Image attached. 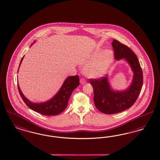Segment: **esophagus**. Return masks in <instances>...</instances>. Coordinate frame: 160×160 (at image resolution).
<instances>
[{
	"mask_svg": "<svg viewBox=\"0 0 160 160\" xmlns=\"http://www.w3.org/2000/svg\"><path fill=\"white\" fill-rule=\"evenodd\" d=\"M80 83H81L82 85H83V84H85V83H87V81H86V80H85V79L81 78V79H80Z\"/></svg>",
	"mask_w": 160,
	"mask_h": 160,
	"instance_id": "esophagus-1",
	"label": "esophagus"
}]
</instances>
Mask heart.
I'll return each mask as SVG.
<instances>
[{"label": "heart", "instance_id": "1", "mask_svg": "<svg viewBox=\"0 0 160 160\" xmlns=\"http://www.w3.org/2000/svg\"><path fill=\"white\" fill-rule=\"evenodd\" d=\"M101 50L94 52L87 61L88 64L84 68L85 75L89 78L102 77L108 69L113 59V52L110 49H106L101 53ZM91 61V62L90 61Z\"/></svg>", "mask_w": 160, "mask_h": 160}]
</instances>
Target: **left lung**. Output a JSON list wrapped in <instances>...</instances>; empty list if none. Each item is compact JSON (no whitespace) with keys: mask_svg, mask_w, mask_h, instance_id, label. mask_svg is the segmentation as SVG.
<instances>
[{"mask_svg":"<svg viewBox=\"0 0 160 160\" xmlns=\"http://www.w3.org/2000/svg\"><path fill=\"white\" fill-rule=\"evenodd\" d=\"M114 57L117 61L124 59L134 73L129 87L124 91H114L111 88L108 77L90 79L94 93L93 101L96 108L103 113L113 114L131 107L141 92L143 85V74L139 61L133 51L126 45L113 39L112 43Z\"/></svg>","mask_w":160,"mask_h":160,"instance_id":"obj_1","label":"left lung"}]
</instances>
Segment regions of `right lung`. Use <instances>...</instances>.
<instances>
[{
    "label": "right lung",
    "mask_w": 160,
    "mask_h": 160,
    "mask_svg": "<svg viewBox=\"0 0 160 160\" xmlns=\"http://www.w3.org/2000/svg\"><path fill=\"white\" fill-rule=\"evenodd\" d=\"M23 57L21 59L19 68L20 67ZM18 71L19 69L18 73ZM79 85V78L78 75L69 76L65 80L61 88H60V89L53 98H52L48 101L41 103H34L31 102V101L28 99L22 93L18 83V87L19 93L21 95V98H22L24 102L26 103V105L29 108L42 115L53 116L61 113L65 109L66 107H67L69 99L71 96L73 91L75 88H77Z\"/></svg>",
    "instance_id": "right-lung-1"
}]
</instances>
